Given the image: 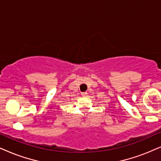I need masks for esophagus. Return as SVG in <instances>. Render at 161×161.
Segmentation results:
<instances>
[{"label":"esophagus","instance_id":"1","mask_svg":"<svg viewBox=\"0 0 161 161\" xmlns=\"http://www.w3.org/2000/svg\"><path fill=\"white\" fill-rule=\"evenodd\" d=\"M87 94V92H83V93H82V97H86Z\"/></svg>","mask_w":161,"mask_h":161}]
</instances>
